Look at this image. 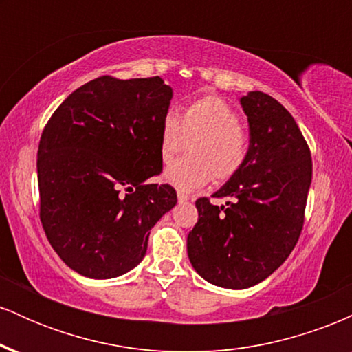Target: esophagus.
I'll use <instances>...</instances> for the list:
<instances>
[{
  "label": "esophagus",
  "instance_id": "obj_1",
  "mask_svg": "<svg viewBox=\"0 0 352 352\" xmlns=\"http://www.w3.org/2000/svg\"><path fill=\"white\" fill-rule=\"evenodd\" d=\"M177 199H179V204H184V201H187L188 199H190V195L188 193H185V192H177Z\"/></svg>",
  "mask_w": 352,
  "mask_h": 352
}]
</instances>
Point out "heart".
I'll use <instances>...</instances> for the list:
<instances>
[{"label": "heart", "mask_w": 352, "mask_h": 352, "mask_svg": "<svg viewBox=\"0 0 352 352\" xmlns=\"http://www.w3.org/2000/svg\"><path fill=\"white\" fill-rule=\"evenodd\" d=\"M188 142L187 159L172 164L164 180L180 192H193L215 179L223 184L245 167L250 135L227 100L204 96L177 112L168 111L160 127V160L167 165Z\"/></svg>", "instance_id": "1"}]
</instances>
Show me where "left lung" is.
<instances>
[{
    "label": "left lung",
    "instance_id": "1",
    "mask_svg": "<svg viewBox=\"0 0 352 352\" xmlns=\"http://www.w3.org/2000/svg\"><path fill=\"white\" fill-rule=\"evenodd\" d=\"M250 125L245 167L213 197L195 201L199 221L188 233L190 263L204 280L245 289L266 280L293 252L305 223L313 177L311 152L285 107L265 92L240 99Z\"/></svg>",
    "mask_w": 352,
    "mask_h": 352
}]
</instances>
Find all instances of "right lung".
Wrapping results in <instances>:
<instances>
[{"instance_id":"add662e5","label":"right lung","mask_w":352,"mask_h":352,"mask_svg":"<svg viewBox=\"0 0 352 352\" xmlns=\"http://www.w3.org/2000/svg\"><path fill=\"white\" fill-rule=\"evenodd\" d=\"M172 87L159 76L89 80L67 96L38 148L39 218L71 270L94 280L144 260L151 228L177 204L159 142Z\"/></svg>"}]
</instances>
